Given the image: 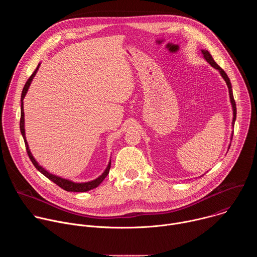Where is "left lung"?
<instances>
[{
  "label": "left lung",
  "instance_id": "obj_1",
  "mask_svg": "<svg viewBox=\"0 0 257 257\" xmlns=\"http://www.w3.org/2000/svg\"><path fill=\"white\" fill-rule=\"evenodd\" d=\"M201 54L203 55L204 60H205L208 64H210V66H211V67H213L214 69L218 70L219 74H221V76L224 78V80H225V81H226V83H227V86H228V88H229L230 100H231V104H232V108H233V121H232V127L234 128V124H235V121H236L237 108H236V102H235V99H234V96H233V90H232L231 81H230V79H229L228 75L226 74V72H225L221 67H219L215 62H214V60L212 59V57H211V55L208 53V51H206V50H201ZM233 132H234V131H233ZM233 132H232V134H231V141H232V138H233ZM230 145H231V144H230ZM230 145H229V149H230Z\"/></svg>",
  "mask_w": 257,
  "mask_h": 257
}]
</instances>
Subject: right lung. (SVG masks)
<instances>
[{"label": "right lung", "mask_w": 257, "mask_h": 257, "mask_svg": "<svg viewBox=\"0 0 257 257\" xmlns=\"http://www.w3.org/2000/svg\"><path fill=\"white\" fill-rule=\"evenodd\" d=\"M41 66V63L39 64L38 68H36L33 72V74L28 78V80L26 81L24 87H23V90H22V93H21V118H20V131H21V134L23 136V139H24V142H25V148H26V151H27V154H28V157L30 159V161L32 162V164L34 165V167L36 168V170L40 171L44 176H46L48 179H50L51 181H53L54 183H56V184L58 186H60L62 189L66 190V191H71V192H86V191H89L91 189H94L96 188L100 183L103 181V179L107 176L108 172H109V168H111V161L108 162V165L107 167L105 168V170L103 171V173L97 177L96 179L92 180V181H88V182H83V183H77V182H73L71 180H68V179H65V178H62V177H59L57 175H54L52 173H50L49 171H47L45 168H43L38 162L35 161V159L33 158L30 150H29V146H28V143H27V140H26V136H25V128H24V109H23V99L28 91V88L31 84V81L32 79L34 78L36 72H38L39 68Z\"/></svg>", "instance_id": "add662e5"}]
</instances>
